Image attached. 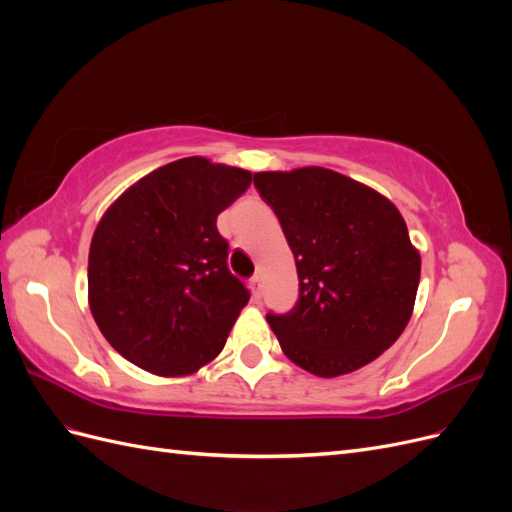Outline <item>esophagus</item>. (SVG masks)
Masks as SVG:
<instances>
[{"mask_svg":"<svg viewBox=\"0 0 512 512\" xmlns=\"http://www.w3.org/2000/svg\"><path fill=\"white\" fill-rule=\"evenodd\" d=\"M250 290H252V297L258 301L262 297V282H260V275L250 277Z\"/></svg>","mask_w":512,"mask_h":512,"instance_id":"esophagus-1","label":"esophagus"}]
</instances>
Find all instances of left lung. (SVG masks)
Here are the masks:
<instances>
[{"mask_svg":"<svg viewBox=\"0 0 512 512\" xmlns=\"http://www.w3.org/2000/svg\"><path fill=\"white\" fill-rule=\"evenodd\" d=\"M294 254L299 299L267 314L292 363L322 378L359 369L395 344L412 316L421 256L397 207L329 168L256 173Z\"/></svg>","mask_w":512,"mask_h":512,"instance_id":"obj_1","label":"left lung"}]
</instances>
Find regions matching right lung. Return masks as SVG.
Instances as JSON below:
<instances>
[{
    "instance_id": "add662e5",
    "label": "right lung",
    "mask_w": 512,
    "mask_h": 512,
    "mask_svg": "<svg viewBox=\"0 0 512 512\" xmlns=\"http://www.w3.org/2000/svg\"><path fill=\"white\" fill-rule=\"evenodd\" d=\"M250 183L243 168L183 158L104 213L89 247V307L123 359L185 376L222 352L250 290L230 273L215 222Z\"/></svg>"
}]
</instances>
